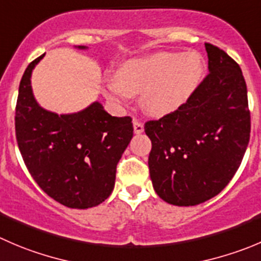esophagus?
Masks as SVG:
<instances>
[{
    "mask_svg": "<svg viewBox=\"0 0 261 261\" xmlns=\"http://www.w3.org/2000/svg\"><path fill=\"white\" fill-rule=\"evenodd\" d=\"M134 131L135 134H141L144 131V125L139 120H134Z\"/></svg>",
    "mask_w": 261,
    "mask_h": 261,
    "instance_id": "34e87169",
    "label": "esophagus"
}]
</instances>
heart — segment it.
Returning a JSON list of instances; mask_svg holds the SVG:
<instances>
[{"label":"heart","instance_id":"1","mask_svg":"<svg viewBox=\"0 0 261 261\" xmlns=\"http://www.w3.org/2000/svg\"><path fill=\"white\" fill-rule=\"evenodd\" d=\"M204 76V60L196 52H156L123 62L117 79L108 80L106 95L116 103H127L143 94L148 115L163 117L182 107L198 89Z\"/></svg>","mask_w":261,"mask_h":261}]
</instances>
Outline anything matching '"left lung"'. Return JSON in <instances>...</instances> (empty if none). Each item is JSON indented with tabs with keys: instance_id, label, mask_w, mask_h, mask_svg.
<instances>
[{
	"instance_id": "obj_1",
	"label": "left lung",
	"mask_w": 261,
	"mask_h": 261,
	"mask_svg": "<svg viewBox=\"0 0 261 261\" xmlns=\"http://www.w3.org/2000/svg\"><path fill=\"white\" fill-rule=\"evenodd\" d=\"M209 74L179 110L144 126L149 172L164 201L178 206L218 195L239 169L250 140L247 88L239 63L205 43Z\"/></svg>"
}]
</instances>
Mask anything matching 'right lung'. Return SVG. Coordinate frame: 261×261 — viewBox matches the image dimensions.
<instances>
[{
  "mask_svg": "<svg viewBox=\"0 0 261 261\" xmlns=\"http://www.w3.org/2000/svg\"><path fill=\"white\" fill-rule=\"evenodd\" d=\"M43 57L29 63L20 82L15 111L17 145L28 171L48 196L69 208H92L115 187L117 163L133 139L131 117H113L99 102L60 116L40 107L30 76Z\"/></svg>",
  "mask_w": 261,
  "mask_h": 261,
  "instance_id": "1",
  "label": "right lung"
}]
</instances>
